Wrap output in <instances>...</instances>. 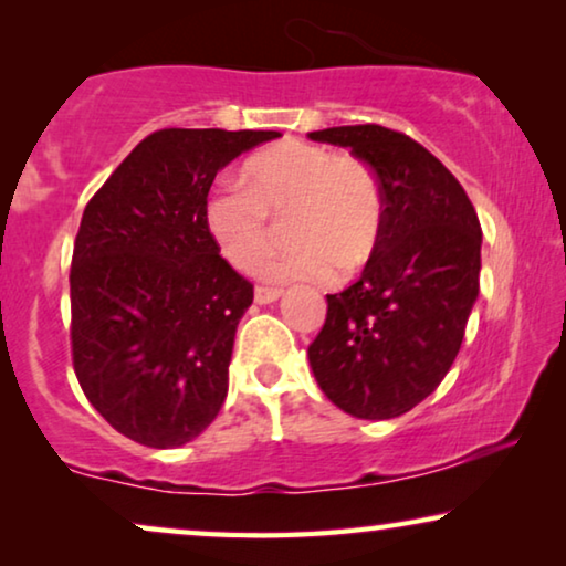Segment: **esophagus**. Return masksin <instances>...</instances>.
Instances as JSON below:
<instances>
[{"mask_svg":"<svg viewBox=\"0 0 566 566\" xmlns=\"http://www.w3.org/2000/svg\"><path fill=\"white\" fill-rule=\"evenodd\" d=\"M281 289H268V285H258V289H254V301H258V304H273V301H277L281 298Z\"/></svg>","mask_w":566,"mask_h":566,"instance_id":"esophagus-1","label":"esophagus"}]
</instances>
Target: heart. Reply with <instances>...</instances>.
<instances>
[{
  "label": "heart",
  "instance_id": "1",
  "mask_svg": "<svg viewBox=\"0 0 566 566\" xmlns=\"http://www.w3.org/2000/svg\"><path fill=\"white\" fill-rule=\"evenodd\" d=\"M244 180H221L206 206L216 247L252 273L275 237L273 216H291L293 247L262 262V277L327 281L355 275L374 258L384 229V196L366 161L285 138L247 161Z\"/></svg>",
  "mask_w": 566,
  "mask_h": 566
}]
</instances>
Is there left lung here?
I'll list each match as a JSON object with an SVG mask.
<instances>
[{"instance_id": "obj_1", "label": "left lung", "mask_w": 566, "mask_h": 566, "mask_svg": "<svg viewBox=\"0 0 566 566\" xmlns=\"http://www.w3.org/2000/svg\"><path fill=\"white\" fill-rule=\"evenodd\" d=\"M374 169L384 229L358 281L327 296L308 363L332 405L391 420L428 399L459 355L479 296L482 227L443 161L399 130L337 126L308 134Z\"/></svg>"}]
</instances>
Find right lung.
<instances>
[{"instance_id": "add662e5", "label": "right lung", "mask_w": 566, "mask_h": 566, "mask_svg": "<svg viewBox=\"0 0 566 566\" xmlns=\"http://www.w3.org/2000/svg\"><path fill=\"white\" fill-rule=\"evenodd\" d=\"M277 136L157 130L84 208L69 273L74 374L90 405L136 443H190L227 399L254 291L208 231V190L231 159Z\"/></svg>"}]
</instances>
